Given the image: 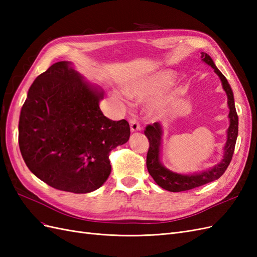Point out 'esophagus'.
Here are the masks:
<instances>
[{
    "mask_svg": "<svg viewBox=\"0 0 257 257\" xmlns=\"http://www.w3.org/2000/svg\"><path fill=\"white\" fill-rule=\"evenodd\" d=\"M130 126H131V131L132 132H136L141 130V123L137 120L135 114H132L130 118Z\"/></svg>",
    "mask_w": 257,
    "mask_h": 257,
    "instance_id": "obj_1",
    "label": "esophagus"
}]
</instances>
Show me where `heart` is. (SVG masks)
<instances>
[{
    "mask_svg": "<svg viewBox=\"0 0 257 257\" xmlns=\"http://www.w3.org/2000/svg\"><path fill=\"white\" fill-rule=\"evenodd\" d=\"M173 78V74L170 72L164 71L160 72L150 77H147L145 79H141L139 81L134 82L127 89V94L130 96L137 98H145L150 96L154 93L161 90L164 85H166ZM164 109V100L157 99L150 105L151 113H160Z\"/></svg>",
    "mask_w": 257,
    "mask_h": 257,
    "instance_id": "b5f03b06",
    "label": "heart"
}]
</instances>
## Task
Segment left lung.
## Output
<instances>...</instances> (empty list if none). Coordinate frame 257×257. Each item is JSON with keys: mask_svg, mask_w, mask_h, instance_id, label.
I'll return each instance as SVG.
<instances>
[{"mask_svg": "<svg viewBox=\"0 0 257 257\" xmlns=\"http://www.w3.org/2000/svg\"><path fill=\"white\" fill-rule=\"evenodd\" d=\"M201 58L207 64L211 66L214 72L219 75L222 81L223 89L227 94V103L229 107V127L227 130V142L224 148V158L221 163L213 168L195 175H180L170 172L161 164L160 152L162 144V126L159 122L148 124L145 130V135L149 139V150L147 153V168L148 172L162 189L169 192H182L192 190L197 186L204 185L219 179L227 169L235 151L236 141L238 136V114L236 111L234 95L225 76L216 68L212 59L207 53L201 52Z\"/></svg>", "mask_w": 257, "mask_h": 257, "instance_id": "8db88e82", "label": "left lung"}]
</instances>
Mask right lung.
I'll list each match as a JSON object with an SVG mask.
<instances>
[{
    "label": "right lung",
    "mask_w": 257,
    "mask_h": 257,
    "mask_svg": "<svg viewBox=\"0 0 257 257\" xmlns=\"http://www.w3.org/2000/svg\"><path fill=\"white\" fill-rule=\"evenodd\" d=\"M103 96L65 61L34 80L21 108L18 142L27 166L42 181L83 194L107 180L109 152L128 141L131 131L126 120L103 114Z\"/></svg>",
    "instance_id": "obj_1"
}]
</instances>
